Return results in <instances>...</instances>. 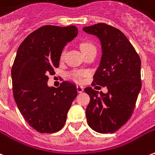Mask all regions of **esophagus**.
<instances>
[{
	"mask_svg": "<svg viewBox=\"0 0 155 155\" xmlns=\"http://www.w3.org/2000/svg\"><path fill=\"white\" fill-rule=\"evenodd\" d=\"M76 90H77L78 93H82L84 91V87L83 86H81V85H77L76 86Z\"/></svg>",
	"mask_w": 155,
	"mask_h": 155,
	"instance_id": "esophagus-1",
	"label": "esophagus"
}]
</instances>
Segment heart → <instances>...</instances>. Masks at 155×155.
<instances>
[{"instance_id":"b5f03b06","label":"heart","mask_w":155,"mask_h":155,"mask_svg":"<svg viewBox=\"0 0 155 155\" xmlns=\"http://www.w3.org/2000/svg\"><path fill=\"white\" fill-rule=\"evenodd\" d=\"M80 48H81V52L83 53L84 56L85 54H87L88 53H90L91 51H96V47L92 42H90V41H84V42H81V45H80ZM64 54H65V50L61 52V59H64ZM87 76V73L86 72H84V71H73L71 73V78L75 82H81L83 81V79L84 77Z\"/></svg>"}]
</instances>
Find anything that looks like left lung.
Returning a JSON list of instances; mask_svg holds the SVG:
<instances>
[{
    "mask_svg": "<svg viewBox=\"0 0 155 155\" xmlns=\"http://www.w3.org/2000/svg\"><path fill=\"white\" fill-rule=\"evenodd\" d=\"M83 31L101 41L102 55L93 84L108 89L106 94L84 89L91 98L85 110L87 123L96 132L114 133L133 114L141 90L140 58L123 32L113 26L98 23Z\"/></svg>",
    "mask_w": 155,
    "mask_h": 155,
    "instance_id": "8db88e82",
    "label": "left lung"
}]
</instances>
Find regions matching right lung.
Listing matches in <instances>:
<instances>
[{
    "instance_id": "add662e5",
    "label": "right lung",
    "mask_w": 155,
    "mask_h": 155,
    "mask_svg": "<svg viewBox=\"0 0 155 155\" xmlns=\"http://www.w3.org/2000/svg\"><path fill=\"white\" fill-rule=\"evenodd\" d=\"M78 34L74 25H44L31 33L19 46L12 69L15 104L30 126L41 133H54L66 121L77 96L76 85L63 81L48 86V74L59 67L61 52Z\"/></svg>"
}]
</instances>
